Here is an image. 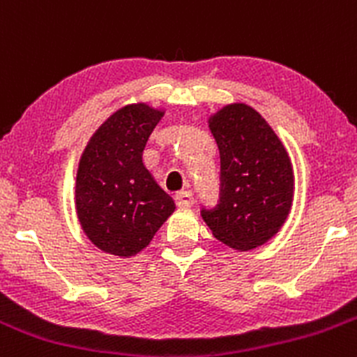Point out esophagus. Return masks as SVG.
Segmentation results:
<instances>
[{"label": "esophagus", "mask_w": 357, "mask_h": 357, "mask_svg": "<svg viewBox=\"0 0 357 357\" xmlns=\"http://www.w3.org/2000/svg\"><path fill=\"white\" fill-rule=\"evenodd\" d=\"M175 203L178 208H190L194 204V194L190 190H182L175 194Z\"/></svg>", "instance_id": "obj_1"}]
</instances>
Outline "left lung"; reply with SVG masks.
Masks as SVG:
<instances>
[{
  "label": "left lung",
  "mask_w": 357,
  "mask_h": 357,
  "mask_svg": "<svg viewBox=\"0 0 357 357\" xmlns=\"http://www.w3.org/2000/svg\"><path fill=\"white\" fill-rule=\"evenodd\" d=\"M220 149V194L201 216L220 242L249 251L270 241L287 220L294 196L289 154L273 128L244 102L209 119Z\"/></svg>",
  "instance_id": "1"
}]
</instances>
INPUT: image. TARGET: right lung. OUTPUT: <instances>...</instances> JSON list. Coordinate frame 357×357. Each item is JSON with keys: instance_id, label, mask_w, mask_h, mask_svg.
<instances>
[{"instance_id": "obj_1", "label": "right lung", "mask_w": 357, "mask_h": 357, "mask_svg": "<svg viewBox=\"0 0 357 357\" xmlns=\"http://www.w3.org/2000/svg\"><path fill=\"white\" fill-rule=\"evenodd\" d=\"M163 112L144 102L113 113L84 149L77 170V216L101 251L128 258L141 252L175 211V203L142 163Z\"/></svg>"}]
</instances>
